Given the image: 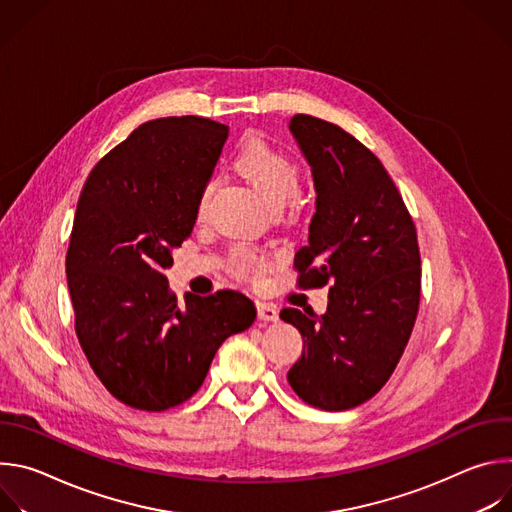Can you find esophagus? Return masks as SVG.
I'll list each match as a JSON object with an SVG mask.
<instances>
[{"label":"esophagus","mask_w":512,"mask_h":512,"mask_svg":"<svg viewBox=\"0 0 512 512\" xmlns=\"http://www.w3.org/2000/svg\"><path fill=\"white\" fill-rule=\"evenodd\" d=\"M257 314H259V320H263V322H277L279 320V312L271 304L259 302L257 304Z\"/></svg>","instance_id":"esophagus-1"}]
</instances>
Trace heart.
I'll use <instances>...</instances> for the list:
<instances>
[{
	"instance_id": "heart-1",
	"label": "heart",
	"mask_w": 512,
	"mask_h": 512,
	"mask_svg": "<svg viewBox=\"0 0 512 512\" xmlns=\"http://www.w3.org/2000/svg\"><path fill=\"white\" fill-rule=\"evenodd\" d=\"M243 178H247L259 194L269 202L271 208H283L298 194L300 188V168L285 154L269 148V145L255 141L239 154L235 162ZM212 192V182H208L198 198V210L204 208ZM267 259L253 251H239L235 255V267L245 275H261L265 271Z\"/></svg>"
}]
</instances>
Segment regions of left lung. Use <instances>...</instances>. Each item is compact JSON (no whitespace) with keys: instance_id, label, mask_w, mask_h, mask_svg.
Wrapping results in <instances>:
<instances>
[{"instance_id":"obj_1","label":"left lung","mask_w":512,"mask_h":512,"mask_svg":"<svg viewBox=\"0 0 512 512\" xmlns=\"http://www.w3.org/2000/svg\"><path fill=\"white\" fill-rule=\"evenodd\" d=\"M289 131L316 188L298 281L332 287L326 314H279L304 340L287 383L308 405L344 411L381 391L407 346L421 289L417 233L395 182L358 139L312 115H296Z\"/></svg>"}]
</instances>
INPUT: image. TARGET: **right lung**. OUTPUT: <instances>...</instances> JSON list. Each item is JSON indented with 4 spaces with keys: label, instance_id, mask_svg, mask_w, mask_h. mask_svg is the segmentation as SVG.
<instances>
[{
    "label": "right lung",
    "instance_id": "add662e5",
    "mask_svg": "<svg viewBox=\"0 0 512 512\" xmlns=\"http://www.w3.org/2000/svg\"><path fill=\"white\" fill-rule=\"evenodd\" d=\"M227 137V125L204 117L148 121L83 186L66 253L75 328L99 381L129 407L164 411L190 399L221 344L255 322L239 291L178 304L164 275Z\"/></svg>",
    "mask_w": 512,
    "mask_h": 512
}]
</instances>
